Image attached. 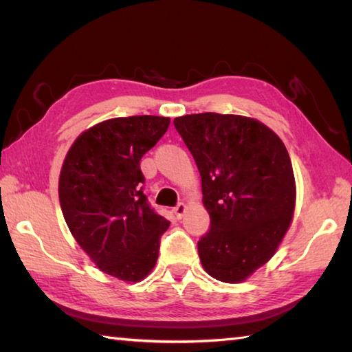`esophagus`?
I'll return each instance as SVG.
<instances>
[{
  "mask_svg": "<svg viewBox=\"0 0 352 352\" xmlns=\"http://www.w3.org/2000/svg\"><path fill=\"white\" fill-rule=\"evenodd\" d=\"M184 212H186V205H184V204H178L174 208V214H175L177 219H182L184 216Z\"/></svg>",
  "mask_w": 352,
  "mask_h": 352,
  "instance_id": "34e87169",
  "label": "esophagus"
}]
</instances>
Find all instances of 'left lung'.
<instances>
[{
	"instance_id": "1",
	"label": "left lung",
	"mask_w": 352,
	"mask_h": 352,
	"mask_svg": "<svg viewBox=\"0 0 352 352\" xmlns=\"http://www.w3.org/2000/svg\"><path fill=\"white\" fill-rule=\"evenodd\" d=\"M201 177L211 228L199 241L205 272L241 283L269 262L295 211V175L279 136L258 119L199 113L174 119Z\"/></svg>"
}]
</instances>
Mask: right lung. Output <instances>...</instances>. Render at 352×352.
Listing matches in <instances>:
<instances>
[{
    "instance_id": "add662e5",
    "label": "right lung",
    "mask_w": 352,
    "mask_h": 352,
    "mask_svg": "<svg viewBox=\"0 0 352 352\" xmlns=\"http://www.w3.org/2000/svg\"><path fill=\"white\" fill-rule=\"evenodd\" d=\"M170 124L164 116L113 118L77 136L58 178V199L71 234L107 275L144 279L157 264L169 228L142 192L140 162Z\"/></svg>"
}]
</instances>
